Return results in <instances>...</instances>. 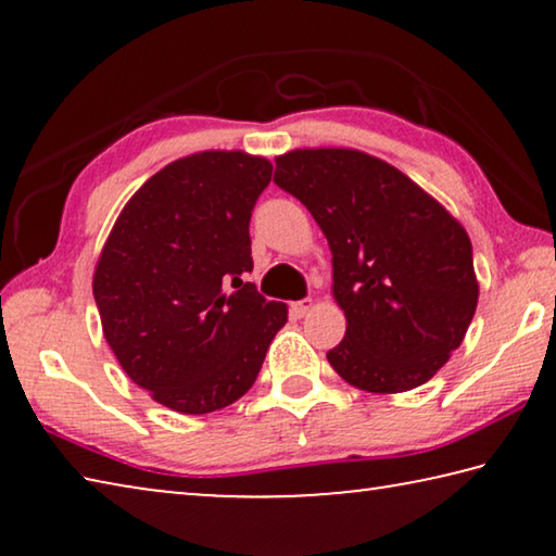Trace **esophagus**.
<instances>
[{
  "label": "esophagus",
  "mask_w": 556,
  "mask_h": 556,
  "mask_svg": "<svg viewBox=\"0 0 556 556\" xmlns=\"http://www.w3.org/2000/svg\"><path fill=\"white\" fill-rule=\"evenodd\" d=\"M312 308H314V299H312V296H306V299H301V301H294V304H291V316L301 318V316H306L308 312H312Z\"/></svg>",
  "instance_id": "1"
}]
</instances>
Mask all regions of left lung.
<instances>
[{
	"mask_svg": "<svg viewBox=\"0 0 556 556\" xmlns=\"http://www.w3.org/2000/svg\"><path fill=\"white\" fill-rule=\"evenodd\" d=\"M275 181L314 215L333 262L345 338L326 357L353 388L425 384L464 341L478 306L470 238L400 168L357 149H294Z\"/></svg>",
	"mask_w": 556,
	"mask_h": 556,
	"instance_id": "obj_1",
	"label": "left lung"
}]
</instances>
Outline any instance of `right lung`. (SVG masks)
Masks as SVG:
<instances>
[{
	"label": "right lung",
	"mask_w": 556,
	"mask_h": 556,
	"mask_svg": "<svg viewBox=\"0 0 556 556\" xmlns=\"http://www.w3.org/2000/svg\"><path fill=\"white\" fill-rule=\"evenodd\" d=\"M271 181L265 156L176 159L117 215L92 275L102 333L131 382L164 407L208 414L257 380L287 304L252 281L250 215Z\"/></svg>",
	"instance_id": "obj_1"
}]
</instances>
